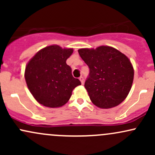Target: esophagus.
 I'll list each match as a JSON object with an SVG mask.
<instances>
[{
  "label": "esophagus",
  "mask_w": 155,
  "mask_h": 155,
  "mask_svg": "<svg viewBox=\"0 0 155 155\" xmlns=\"http://www.w3.org/2000/svg\"><path fill=\"white\" fill-rule=\"evenodd\" d=\"M79 80H80V81H81V83L82 84H84V77L83 76H81V77H79Z\"/></svg>",
  "instance_id": "obj_1"
}]
</instances>
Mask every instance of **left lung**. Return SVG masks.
Here are the masks:
<instances>
[{
  "mask_svg": "<svg viewBox=\"0 0 155 155\" xmlns=\"http://www.w3.org/2000/svg\"><path fill=\"white\" fill-rule=\"evenodd\" d=\"M78 51L90 68L84 87L93 104L101 108L120 104L128 95L134 77L127 57L108 46Z\"/></svg>",
  "mask_w": 155,
  "mask_h": 155,
  "instance_id": "1",
  "label": "left lung"
}]
</instances>
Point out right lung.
Segmentation results:
<instances>
[{
  "mask_svg": "<svg viewBox=\"0 0 155 155\" xmlns=\"http://www.w3.org/2000/svg\"><path fill=\"white\" fill-rule=\"evenodd\" d=\"M73 51V49L49 46L38 51L27 64V85L39 104L47 107H60L70 99L73 90L81 84L66 64Z\"/></svg>",
  "mask_w": 155,
  "mask_h": 155,
  "instance_id": "obj_1",
  "label": "right lung"
}]
</instances>
